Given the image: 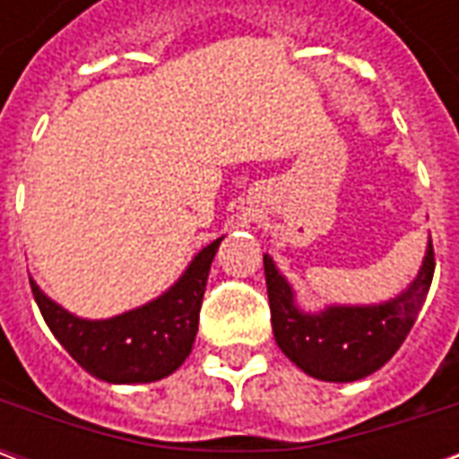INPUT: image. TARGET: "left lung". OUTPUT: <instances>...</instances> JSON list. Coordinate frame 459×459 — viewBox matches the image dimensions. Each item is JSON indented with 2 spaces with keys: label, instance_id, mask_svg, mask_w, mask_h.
I'll list each match as a JSON object with an SVG mask.
<instances>
[{
  "label": "left lung",
  "instance_id": "obj_1",
  "mask_svg": "<svg viewBox=\"0 0 459 459\" xmlns=\"http://www.w3.org/2000/svg\"><path fill=\"white\" fill-rule=\"evenodd\" d=\"M273 334L292 364L319 381L366 378L401 349L433 282V243L408 288L376 305H327L309 312L268 253L263 255Z\"/></svg>",
  "mask_w": 459,
  "mask_h": 459
}]
</instances>
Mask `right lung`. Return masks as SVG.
I'll return each mask as SVG.
<instances>
[{
	"instance_id": "add662e5",
	"label": "right lung",
	"mask_w": 459,
	"mask_h": 459,
	"mask_svg": "<svg viewBox=\"0 0 459 459\" xmlns=\"http://www.w3.org/2000/svg\"><path fill=\"white\" fill-rule=\"evenodd\" d=\"M221 238L201 248L160 298L108 319H85L61 307L31 280L46 325L85 371L108 384H152L174 374L199 332V309Z\"/></svg>"
}]
</instances>
